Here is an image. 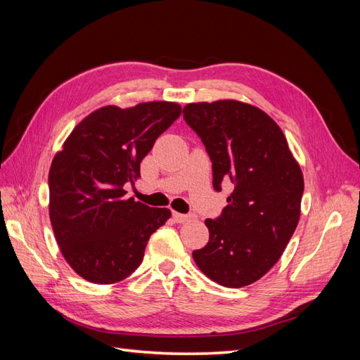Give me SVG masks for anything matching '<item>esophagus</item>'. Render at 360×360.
<instances>
[{"label":"esophagus","instance_id":"esophagus-1","mask_svg":"<svg viewBox=\"0 0 360 360\" xmlns=\"http://www.w3.org/2000/svg\"><path fill=\"white\" fill-rule=\"evenodd\" d=\"M172 219L176 221L177 224H184V222H189L193 219V216L191 214H181V213H177V212H172Z\"/></svg>","mask_w":360,"mask_h":360}]
</instances>
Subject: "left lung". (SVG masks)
Segmentation results:
<instances>
[{
  "label": "left lung",
  "mask_w": 360,
  "mask_h": 360,
  "mask_svg": "<svg viewBox=\"0 0 360 360\" xmlns=\"http://www.w3.org/2000/svg\"><path fill=\"white\" fill-rule=\"evenodd\" d=\"M183 118L212 159L213 186L231 180L222 216L205 219L209 242L192 252L216 284L240 288L274 267L300 217L303 174L270 115L240 101L188 103Z\"/></svg>",
  "instance_id": "left-lung-1"
}]
</instances>
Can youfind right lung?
<instances>
[{
	"instance_id": "1",
	"label": "right lung",
	"mask_w": 360,
	"mask_h": 360,
	"mask_svg": "<svg viewBox=\"0 0 360 360\" xmlns=\"http://www.w3.org/2000/svg\"><path fill=\"white\" fill-rule=\"evenodd\" d=\"M181 112L176 102L106 105L75 126L49 168V219L76 275L115 284L139 267L150 236L169 219L165 207L127 198L124 183Z\"/></svg>"
}]
</instances>
